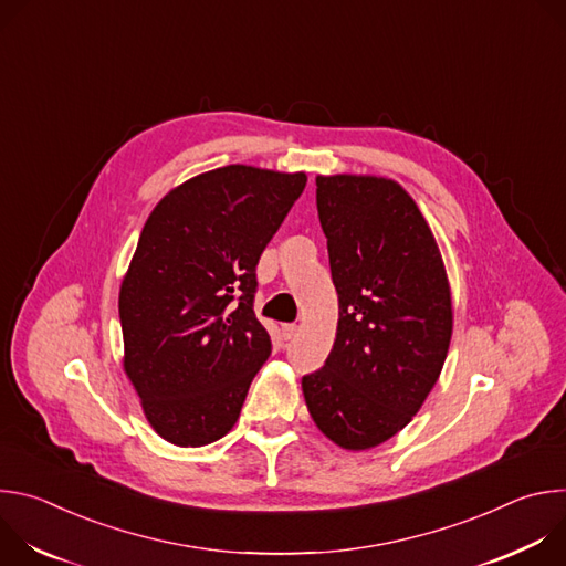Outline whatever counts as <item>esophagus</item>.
Wrapping results in <instances>:
<instances>
[{
    "label": "esophagus",
    "mask_w": 566,
    "mask_h": 566,
    "mask_svg": "<svg viewBox=\"0 0 566 566\" xmlns=\"http://www.w3.org/2000/svg\"><path fill=\"white\" fill-rule=\"evenodd\" d=\"M297 332H300V327H297V325H284V327H282V336H284V340L295 338V336H297Z\"/></svg>",
    "instance_id": "34e87169"
}]
</instances>
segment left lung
<instances>
[{
    "mask_svg": "<svg viewBox=\"0 0 566 566\" xmlns=\"http://www.w3.org/2000/svg\"><path fill=\"white\" fill-rule=\"evenodd\" d=\"M315 186L338 329L302 391L322 434L367 450L406 428L434 387L452 336L450 284L428 221L396 181L336 175Z\"/></svg>",
    "mask_w": 566,
    "mask_h": 566,
    "instance_id": "obj_1",
    "label": "left lung"
}]
</instances>
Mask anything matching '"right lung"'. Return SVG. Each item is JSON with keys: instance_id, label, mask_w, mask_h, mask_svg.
<instances>
[{"instance_id": "1", "label": "right lung", "mask_w": 566, "mask_h": 566, "mask_svg": "<svg viewBox=\"0 0 566 566\" xmlns=\"http://www.w3.org/2000/svg\"><path fill=\"white\" fill-rule=\"evenodd\" d=\"M304 186V172L226 166L147 217L118 295L123 367L166 441L199 448L237 423L271 356L255 269Z\"/></svg>"}]
</instances>
